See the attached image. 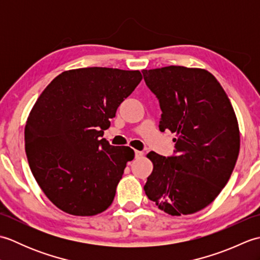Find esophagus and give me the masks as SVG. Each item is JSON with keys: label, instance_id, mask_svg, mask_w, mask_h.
Returning a JSON list of instances; mask_svg holds the SVG:
<instances>
[{"label": "esophagus", "instance_id": "obj_1", "mask_svg": "<svg viewBox=\"0 0 260 260\" xmlns=\"http://www.w3.org/2000/svg\"><path fill=\"white\" fill-rule=\"evenodd\" d=\"M143 152H141V151H135V157H141V156H143Z\"/></svg>", "mask_w": 260, "mask_h": 260}]
</instances>
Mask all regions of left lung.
Here are the masks:
<instances>
[{
    "label": "left lung",
    "mask_w": 260,
    "mask_h": 260,
    "mask_svg": "<svg viewBox=\"0 0 260 260\" xmlns=\"http://www.w3.org/2000/svg\"><path fill=\"white\" fill-rule=\"evenodd\" d=\"M142 73L159 102V131L176 136L174 156L146 155L153 163L146 196L171 215L200 211L227 184L239 155L233 105L206 69L169 66Z\"/></svg>",
    "instance_id": "left-lung-1"
}]
</instances>
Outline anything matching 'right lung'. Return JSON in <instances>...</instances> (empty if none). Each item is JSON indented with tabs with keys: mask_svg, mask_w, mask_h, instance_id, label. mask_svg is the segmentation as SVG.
<instances>
[{
	"mask_svg": "<svg viewBox=\"0 0 260 260\" xmlns=\"http://www.w3.org/2000/svg\"><path fill=\"white\" fill-rule=\"evenodd\" d=\"M142 78L139 70H67L31 109L24 129L27 162L43 193L63 212L88 217L112 204L135 153L102 136Z\"/></svg>",
	"mask_w": 260,
	"mask_h": 260,
	"instance_id": "right-lung-1",
	"label": "right lung"
}]
</instances>
